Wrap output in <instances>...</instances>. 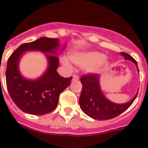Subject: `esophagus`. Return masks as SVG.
Here are the masks:
<instances>
[{
	"label": "esophagus",
	"instance_id": "1",
	"mask_svg": "<svg viewBox=\"0 0 148 148\" xmlns=\"http://www.w3.org/2000/svg\"><path fill=\"white\" fill-rule=\"evenodd\" d=\"M73 79L74 81H78L79 79V77L77 75H73Z\"/></svg>",
	"mask_w": 148,
	"mask_h": 148
}]
</instances>
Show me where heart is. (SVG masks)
Instances as JSON below:
<instances>
[{
	"label": "heart",
	"mask_w": 148,
	"mask_h": 148,
	"mask_svg": "<svg viewBox=\"0 0 148 148\" xmlns=\"http://www.w3.org/2000/svg\"><path fill=\"white\" fill-rule=\"evenodd\" d=\"M69 60L76 65L83 66L84 71L88 74H97L108 66L109 61L103 53L94 50L73 51L69 53ZM69 60L63 57L62 64L66 67H71Z\"/></svg>",
	"instance_id": "heart-1"
}]
</instances>
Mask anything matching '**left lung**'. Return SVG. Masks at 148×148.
<instances>
[{
	"label": "left lung",
	"mask_w": 148,
	"mask_h": 148,
	"mask_svg": "<svg viewBox=\"0 0 148 148\" xmlns=\"http://www.w3.org/2000/svg\"><path fill=\"white\" fill-rule=\"evenodd\" d=\"M121 55L125 60H131L138 68L137 62L130 55L125 52H121ZM99 76L98 74H88L83 75L81 79L82 90L79 97L81 109L87 115L96 120H109L117 117L126 111L137 97H135L127 103H114L107 99L100 87Z\"/></svg>",
	"instance_id": "obj_1"
}]
</instances>
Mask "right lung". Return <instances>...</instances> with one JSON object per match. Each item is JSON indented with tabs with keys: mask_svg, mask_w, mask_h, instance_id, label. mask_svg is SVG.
Instances as JSON below:
<instances>
[{
	"mask_svg": "<svg viewBox=\"0 0 148 148\" xmlns=\"http://www.w3.org/2000/svg\"><path fill=\"white\" fill-rule=\"evenodd\" d=\"M58 39L41 37L21 45L7 60V87L15 104L22 112L34 115H43L57 108L60 93L70 84L72 77L64 78L57 72L59 66L58 55L66 45L60 49ZM44 53L48 60L45 73L36 79L25 78L19 71V62L26 51Z\"/></svg>",
	"mask_w": 148,
	"mask_h": 148,
	"instance_id": "right-lung-1",
	"label": "right lung"
}]
</instances>
